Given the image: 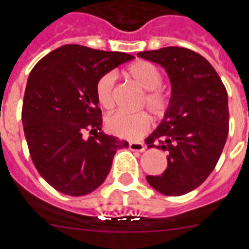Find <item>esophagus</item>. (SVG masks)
<instances>
[{
    "label": "esophagus",
    "instance_id": "esophagus-1",
    "mask_svg": "<svg viewBox=\"0 0 249 249\" xmlns=\"http://www.w3.org/2000/svg\"><path fill=\"white\" fill-rule=\"evenodd\" d=\"M129 149L131 151H139V152H142L145 151L146 146L144 144H141V142H130L129 144Z\"/></svg>",
    "mask_w": 249,
    "mask_h": 249
}]
</instances>
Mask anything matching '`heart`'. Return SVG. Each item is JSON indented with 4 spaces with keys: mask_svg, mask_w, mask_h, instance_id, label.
Returning a JSON list of instances; mask_svg holds the SVG:
<instances>
[{
    "mask_svg": "<svg viewBox=\"0 0 249 249\" xmlns=\"http://www.w3.org/2000/svg\"><path fill=\"white\" fill-rule=\"evenodd\" d=\"M126 74L144 90H147L144 103L150 113L156 118L165 115L171 105V94L160 87L162 83L160 71L150 62L138 60L127 67ZM114 89L115 74L113 71L105 73L98 79L95 84V97L100 107L104 109H111L114 107ZM105 127L113 135L127 140H136L149 131L150 118L146 113L130 114L115 111L107 116Z\"/></svg>",
    "mask_w": 249,
    "mask_h": 249,
    "instance_id": "1",
    "label": "heart"
}]
</instances>
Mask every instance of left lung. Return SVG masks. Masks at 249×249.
<instances>
[{
	"label": "left lung",
	"mask_w": 249,
	"mask_h": 249,
	"mask_svg": "<svg viewBox=\"0 0 249 249\" xmlns=\"http://www.w3.org/2000/svg\"><path fill=\"white\" fill-rule=\"evenodd\" d=\"M138 57L160 64L171 82V105L145 140L149 149L167 151V167L146 180L160 194L181 196L208 178L222 154L230 123L227 90L208 60L191 49L165 47Z\"/></svg>",
	"instance_id": "1"
}]
</instances>
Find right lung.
<instances>
[{"label":"right lung","mask_w":249,"mask_h":249,"mask_svg":"<svg viewBox=\"0 0 249 249\" xmlns=\"http://www.w3.org/2000/svg\"><path fill=\"white\" fill-rule=\"evenodd\" d=\"M133 55L66 44L31 71L22 123L36 169L57 191L83 196L98 189L115 152L129 144L102 130L95 84ZM93 135L84 138V131Z\"/></svg>","instance_id":"obj_1"}]
</instances>
